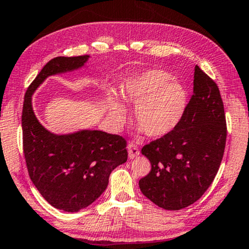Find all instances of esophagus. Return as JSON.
<instances>
[{"label": "esophagus", "instance_id": "34e87169", "mask_svg": "<svg viewBox=\"0 0 249 249\" xmlns=\"http://www.w3.org/2000/svg\"><path fill=\"white\" fill-rule=\"evenodd\" d=\"M127 149H128V156H129L130 159L136 158V157H138V156L140 155L139 149H138V147L136 146V144L129 143L128 146H127Z\"/></svg>", "mask_w": 249, "mask_h": 249}]
</instances>
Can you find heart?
Masks as SVG:
<instances>
[{
  "label": "heart",
  "mask_w": 249,
  "mask_h": 249,
  "mask_svg": "<svg viewBox=\"0 0 249 249\" xmlns=\"http://www.w3.org/2000/svg\"><path fill=\"white\" fill-rule=\"evenodd\" d=\"M162 70H148L129 79L124 89V100L135 107L133 121L139 132L151 138H161L178 127L188 105V93L181 83ZM127 110L117 99L109 105V118L119 127Z\"/></svg>",
  "instance_id": "heart-1"
}]
</instances>
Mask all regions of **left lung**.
Wrapping results in <instances>:
<instances>
[{
	"mask_svg": "<svg viewBox=\"0 0 249 249\" xmlns=\"http://www.w3.org/2000/svg\"><path fill=\"white\" fill-rule=\"evenodd\" d=\"M226 136L219 89L196 66L194 93L180 124L169 135L141 149L151 163L150 173L139 180L141 193L167 210H179L194 204L215 179Z\"/></svg>",
	"mask_w": 249,
	"mask_h": 249,
	"instance_id": "8db88e82",
	"label": "left lung"
}]
</instances>
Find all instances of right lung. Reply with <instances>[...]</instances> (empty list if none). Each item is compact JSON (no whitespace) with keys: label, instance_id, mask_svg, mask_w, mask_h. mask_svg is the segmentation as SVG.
<instances>
[{"label":"right lung","instance_id":"obj_1","mask_svg":"<svg viewBox=\"0 0 249 249\" xmlns=\"http://www.w3.org/2000/svg\"><path fill=\"white\" fill-rule=\"evenodd\" d=\"M89 58L58 56L49 61L28 88L23 103V150L30 178L50 205L69 213L97 200L111 171L128 159L127 142L120 136L90 129L56 135L34 113L32 95L44 80L79 70Z\"/></svg>","mask_w":249,"mask_h":249}]
</instances>
